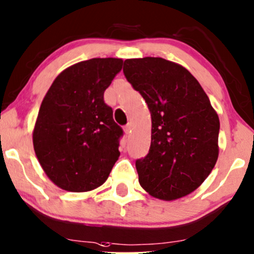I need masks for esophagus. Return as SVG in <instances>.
Masks as SVG:
<instances>
[{"mask_svg":"<svg viewBox=\"0 0 254 254\" xmlns=\"http://www.w3.org/2000/svg\"><path fill=\"white\" fill-rule=\"evenodd\" d=\"M124 129H125V131H126L127 134H128V133H130V129H131V124H127L126 126L124 127Z\"/></svg>","mask_w":254,"mask_h":254,"instance_id":"34e87169","label":"esophagus"}]
</instances>
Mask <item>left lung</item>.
<instances>
[{"label": "left lung", "instance_id": "obj_1", "mask_svg": "<svg viewBox=\"0 0 254 254\" xmlns=\"http://www.w3.org/2000/svg\"><path fill=\"white\" fill-rule=\"evenodd\" d=\"M124 74L151 114L149 151L135 162L141 187L163 200L189 195L218 159L219 119L209 98L187 68L163 58L126 59Z\"/></svg>", "mask_w": 254, "mask_h": 254}]
</instances>
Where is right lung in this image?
<instances>
[{
  "label": "right lung",
  "mask_w": 254,
  "mask_h": 254,
  "mask_svg": "<svg viewBox=\"0 0 254 254\" xmlns=\"http://www.w3.org/2000/svg\"><path fill=\"white\" fill-rule=\"evenodd\" d=\"M123 68V59L92 58L64 70L43 99L34 148L49 179L62 189L100 187L120 156L124 130L113 120L104 92Z\"/></svg>",
  "instance_id": "1"
}]
</instances>
